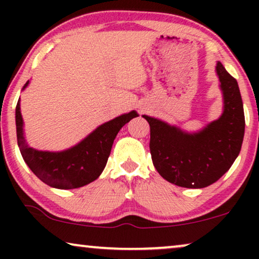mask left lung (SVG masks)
Segmentation results:
<instances>
[{"label": "left lung", "mask_w": 259, "mask_h": 259, "mask_svg": "<svg viewBox=\"0 0 259 259\" xmlns=\"http://www.w3.org/2000/svg\"><path fill=\"white\" fill-rule=\"evenodd\" d=\"M217 74L224 94V113L196 134L144 115L150 123L152 161L162 178L187 189H203L229 171L242 148L245 118L237 80L221 62Z\"/></svg>", "instance_id": "obj_1"}]
</instances>
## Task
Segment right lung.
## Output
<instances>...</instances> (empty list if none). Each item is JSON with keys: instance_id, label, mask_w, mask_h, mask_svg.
<instances>
[{"instance_id": "add662e5", "label": "right lung", "mask_w": 259, "mask_h": 259, "mask_svg": "<svg viewBox=\"0 0 259 259\" xmlns=\"http://www.w3.org/2000/svg\"><path fill=\"white\" fill-rule=\"evenodd\" d=\"M29 81H27L24 87ZM23 87V88H24ZM136 112L120 115L99 126L76 146L63 152L36 151L26 144L20 100L16 105V136L23 160L42 182L56 189H77L98 178L111 154L112 145L120 128L136 118Z\"/></svg>"}]
</instances>
